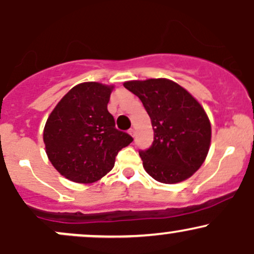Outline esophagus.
Returning <instances> with one entry per match:
<instances>
[{
  "label": "esophagus",
  "instance_id": "1",
  "mask_svg": "<svg viewBox=\"0 0 254 254\" xmlns=\"http://www.w3.org/2000/svg\"><path fill=\"white\" fill-rule=\"evenodd\" d=\"M129 133H130V136H135V130H133V129H130L129 130Z\"/></svg>",
  "mask_w": 254,
  "mask_h": 254
}]
</instances>
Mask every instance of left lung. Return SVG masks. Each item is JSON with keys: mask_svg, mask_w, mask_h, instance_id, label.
Wrapping results in <instances>:
<instances>
[{"mask_svg": "<svg viewBox=\"0 0 254 254\" xmlns=\"http://www.w3.org/2000/svg\"><path fill=\"white\" fill-rule=\"evenodd\" d=\"M124 87L141 99L151 119L153 144L139 151L145 172L164 184L193 176L205 161L211 142V124L202 105L168 78L127 81Z\"/></svg>", "mask_w": 254, "mask_h": 254, "instance_id": "left-lung-1", "label": "left lung"}]
</instances>
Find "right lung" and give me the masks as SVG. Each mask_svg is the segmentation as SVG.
<instances>
[{
	"mask_svg": "<svg viewBox=\"0 0 254 254\" xmlns=\"http://www.w3.org/2000/svg\"><path fill=\"white\" fill-rule=\"evenodd\" d=\"M113 84L78 83L52 110L43 131L49 160L58 173L78 184H92L115 166L132 137L115 127L107 111Z\"/></svg>",
	"mask_w": 254,
	"mask_h": 254,
	"instance_id": "add662e5",
	"label": "right lung"
}]
</instances>
